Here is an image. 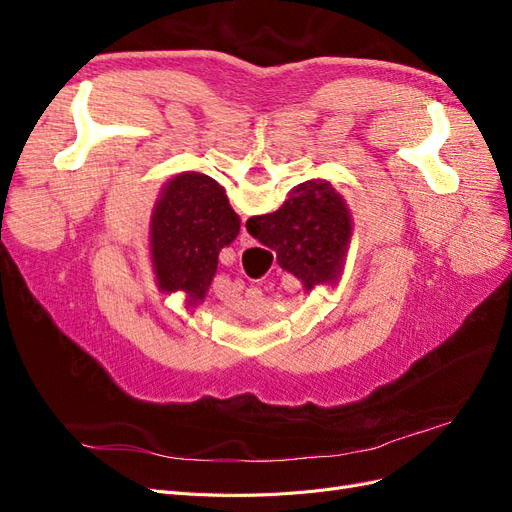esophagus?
Segmentation results:
<instances>
[{
    "label": "esophagus",
    "instance_id": "1",
    "mask_svg": "<svg viewBox=\"0 0 512 512\" xmlns=\"http://www.w3.org/2000/svg\"><path fill=\"white\" fill-rule=\"evenodd\" d=\"M256 241L252 239V235L250 232H247V228H245V224L241 226V235H239V245L241 247H252Z\"/></svg>",
    "mask_w": 512,
    "mask_h": 512
}]
</instances>
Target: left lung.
Here are the masks:
<instances>
[{
    "instance_id": "left-lung-1",
    "label": "left lung",
    "mask_w": 512,
    "mask_h": 512,
    "mask_svg": "<svg viewBox=\"0 0 512 512\" xmlns=\"http://www.w3.org/2000/svg\"><path fill=\"white\" fill-rule=\"evenodd\" d=\"M239 226V215L218 181L203 173L170 179L151 220V254L160 288L183 290L192 301H203L222 247L237 239Z\"/></svg>"
}]
</instances>
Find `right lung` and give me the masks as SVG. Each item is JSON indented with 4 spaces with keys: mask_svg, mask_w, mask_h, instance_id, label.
Segmentation results:
<instances>
[{
    "mask_svg": "<svg viewBox=\"0 0 512 512\" xmlns=\"http://www.w3.org/2000/svg\"><path fill=\"white\" fill-rule=\"evenodd\" d=\"M247 232L271 247L277 262L307 290L333 282L348 247L352 220L346 200L329 181L314 179L294 188L280 211L247 220Z\"/></svg>",
    "mask_w": 512,
    "mask_h": 512,
    "instance_id": "add662e5",
    "label": "right lung"
}]
</instances>
